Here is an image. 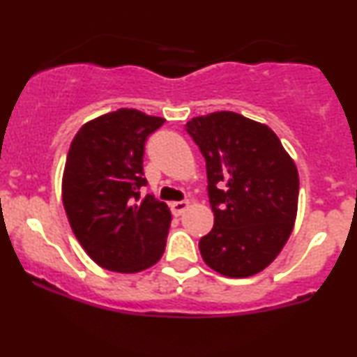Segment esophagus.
Listing matches in <instances>:
<instances>
[{"instance_id": "1", "label": "esophagus", "mask_w": 357, "mask_h": 357, "mask_svg": "<svg viewBox=\"0 0 357 357\" xmlns=\"http://www.w3.org/2000/svg\"><path fill=\"white\" fill-rule=\"evenodd\" d=\"M188 206H190V202H173L171 203V211H173L176 216H179L188 210Z\"/></svg>"}]
</instances>
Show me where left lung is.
<instances>
[{
    "instance_id": "left-lung-1",
    "label": "left lung",
    "mask_w": 357,
    "mask_h": 357,
    "mask_svg": "<svg viewBox=\"0 0 357 357\" xmlns=\"http://www.w3.org/2000/svg\"><path fill=\"white\" fill-rule=\"evenodd\" d=\"M206 161L215 215L199 240L208 267L243 278L268 267L284 248L297 216L298 173L270 127L240 114L213 112L186 124Z\"/></svg>"
}]
</instances>
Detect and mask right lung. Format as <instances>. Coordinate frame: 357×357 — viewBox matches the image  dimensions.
<instances>
[{
	"label": "right lung",
	"instance_id": "obj_1",
	"mask_svg": "<svg viewBox=\"0 0 357 357\" xmlns=\"http://www.w3.org/2000/svg\"><path fill=\"white\" fill-rule=\"evenodd\" d=\"M165 119L119 109L82 126L65 162L61 196L87 255L102 268L136 273L162 257L171 225L166 203L146 186L144 146Z\"/></svg>",
	"mask_w": 357,
	"mask_h": 357
}]
</instances>
